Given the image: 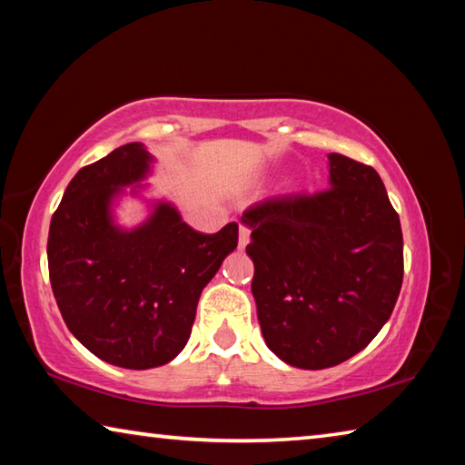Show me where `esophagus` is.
<instances>
[{
  "label": "esophagus",
  "mask_w": 465,
  "mask_h": 465,
  "mask_svg": "<svg viewBox=\"0 0 465 465\" xmlns=\"http://www.w3.org/2000/svg\"><path fill=\"white\" fill-rule=\"evenodd\" d=\"M248 242H250V227L240 225V232H238V243H240V248H246Z\"/></svg>",
  "instance_id": "1"
}]
</instances>
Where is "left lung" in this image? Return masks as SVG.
I'll return each mask as SVG.
<instances>
[{
    "label": "left lung",
    "instance_id": "left-lung-1",
    "mask_svg": "<svg viewBox=\"0 0 465 465\" xmlns=\"http://www.w3.org/2000/svg\"><path fill=\"white\" fill-rule=\"evenodd\" d=\"M330 184L252 204L242 222L264 342L285 363L326 369L357 355L391 316L402 227L371 166L330 153Z\"/></svg>",
    "mask_w": 465,
    "mask_h": 465
}]
</instances>
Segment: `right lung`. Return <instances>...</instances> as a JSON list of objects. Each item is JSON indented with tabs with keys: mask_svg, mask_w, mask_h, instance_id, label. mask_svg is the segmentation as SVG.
<instances>
[{
	"mask_svg": "<svg viewBox=\"0 0 465 465\" xmlns=\"http://www.w3.org/2000/svg\"><path fill=\"white\" fill-rule=\"evenodd\" d=\"M141 143L116 147L67 184L49 227V277L67 328L110 365L152 369L174 359L191 336L196 303L223 258L238 246V223L201 233L168 203L137 230L110 219L121 186L145 178Z\"/></svg>",
	"mask_w": 465,
	"mask_h": 465,
	"instance_id": "add662e5",
	"label": "right lung"
}]
</instances>
